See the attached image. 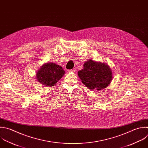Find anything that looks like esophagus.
I'll list each match as a JSON object with an SVG mask.
<instances>
[{"label": "esophagus", "mask_w": 148, "mask_h": 148, "mask_svg": "<svg viewBox=\"0 0 148 148\" xmlns=\"http://www.w3.org/2000/svg\"><path fill=\"white\" fill-rule=\"evenodd\" d=\"M76 71V69L75 68H73L72 69H71V70H68V72H75Z\"/></svg>", "instance_id": "esophagus-1"}]
</instances>
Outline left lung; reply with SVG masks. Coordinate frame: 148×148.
Masks as SVG:
<instances>
[{
    "label": "left lung",
    "instance_id": "obj_1",
    "mask_svg": "<svg viewBox=\"0 0 148 148\" xmlns=\"http://www.w3.org/2000/svg\"><path fill=\"white\" fill-rule=\"evenodd\" d=\"M83 66L84 68L78 72V76L89 89L102 90L112 80V71L109 66L104 63L90 60L85 62Z\"/></svg>",
    "mask_w": 148,
    "mask_h": 148
}]
</instances>
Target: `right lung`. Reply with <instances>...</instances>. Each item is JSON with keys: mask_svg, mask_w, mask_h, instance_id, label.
I'll list each match as a JSON object with an SVG mask.
<instances>
[{"mask_svg": "<svg viewBox=\"0 0 148 148\" xmlns=\"http://www.w3.org/2000/svg\"><path fill=\"white\" fill-rule=\"evenodd\" d=\"M62 68L55 63L43 65L36 73V79L41 84L47 87L54 86L64 76Z\"/></svg>", "mask_w": 148, "mask_h": 148, "instance_id": "obj_1", "label": "right lung"}]
</instances>
